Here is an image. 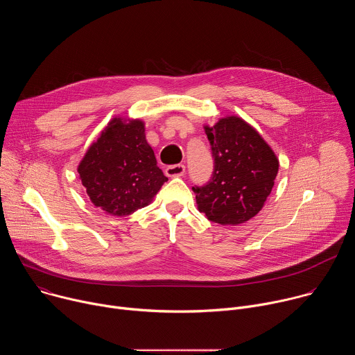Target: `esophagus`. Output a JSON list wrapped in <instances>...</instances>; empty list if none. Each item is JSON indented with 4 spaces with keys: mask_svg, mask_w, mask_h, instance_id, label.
Returning <instances> with one entry per match:
<instances>
[{
    "mask_svg": "<svg viewBox=\"0 0 355 355\" xmlns=\"http://www.w3.org/2000/svg\"><path fill=\"white\" fill-rule=\"evenodd\" d=\"M166 174L168 177H182L185 174V166L184 164H174L168 166L166 168Z\"/></svg>",
    "mask_w": 355,
    "mask_h": 355,
    "instance_id": "34e87169",
    "label": "esophagus"
}]
</instances>
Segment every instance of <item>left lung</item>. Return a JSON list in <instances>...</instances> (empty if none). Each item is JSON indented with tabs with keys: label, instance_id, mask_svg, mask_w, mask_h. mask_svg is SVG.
I'll return each mask as SVG.
<instances>
[{
	"label": "left lung",
	"instance_id": "left-lung-1",
	"mask_svg": "<svg viewBox=\"0 0 355 355\" xmlns=\"http://www.w3.org/2000/svg\"><path fill=\"white\" fill-rule=\"evenodd\" d=\"M214 157L211 180L193 187L198 211L219 225H240L264 207L278 174V159L260 133L239 116L205 126Z\"/></svg>",
	"mask_w": 355,
	"mask_h": 355
}]
</instances>
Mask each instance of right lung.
<instances>
[{
	"instance_id": "obj_1",
	"label": "right lung",
	"mask_w": 355,
	"mask_h": 355,
	"mask_svg": "<svg viewBox=\"0 0 355 355\" xmlns=\"http://www.w3.org/2000/svg\"><path fill=\"white\" fill-rule=\"evenodd\" d=\"M78 174L94 207L114 216L148 205L168 180L146 140L144 123L121 118H114L89 146Z\"/></svg>"
}]
</instances>
